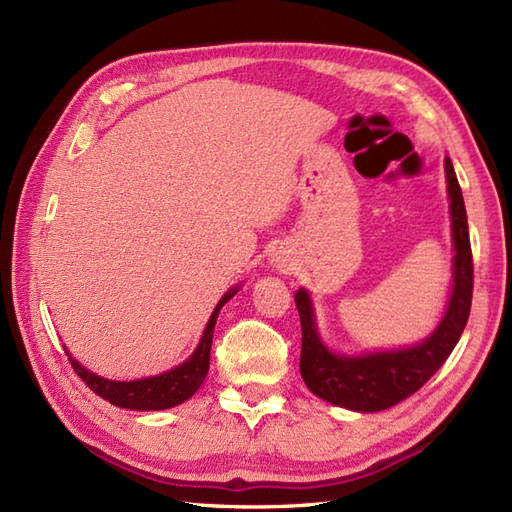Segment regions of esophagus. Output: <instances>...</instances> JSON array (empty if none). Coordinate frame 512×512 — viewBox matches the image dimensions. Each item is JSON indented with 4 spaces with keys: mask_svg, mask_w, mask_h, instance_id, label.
Returning a JSON list of instances; mask_svg holds the SVG:
<instances>
[{
    "mask_svg": "<svg viewBox=\"0 0 512 512\" xmlns=\"http://www.w3.org/2000/svg\"><path fill=\"white\" fill-rule=\"evenodd\" d=\"M277 265H280V267H286V260H282V258H280V260H277Z\"/></svg>",
    "mask_w": 512,
    "mask_h": 512,
    "instance_id": "esophagus-1",
    "label": "esophagus"
}]
</instances>
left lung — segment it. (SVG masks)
Wrapping results in <instances>:
<instances>
[{
    "label": "left lung",
    "mask_w": 512,
    "mask_h": 512,
    "mask_svg": "<svg viewBox=\"0 0 512 512\" xmlns=\"http://www.w3.org/2000/svg\"><path fill=\"white\" fill-rule=\"evenodd\" d=\"M453 222V290L442 322L421 344L404 350L342 356L320 342L314 307L301 288L294 303L301 318V376L307 389L333 406L356 412H380L404 401L436 374L466 329L472 307L474 265L468 215L451 158L444 160Z\"/></svg>",
    "instance_id": "obj_1"
}]
</instances>
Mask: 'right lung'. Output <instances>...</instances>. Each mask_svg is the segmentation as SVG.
<instances>
[{"label":"right lung","instance_id":"right-lung-1","mask_svg":"<svg viewBox=\"0 0 512 512\" xmlns=\"http://www.w3.org/2000/svg\"><path fill=\"white\" fill-rule=\"evenodd\" d=\"M237 288L228 290L218 307L213 309V314L207 322V329L200 337V344L196 346L194 354L188 361L177 365L175 369L164 371L160 376L143 378V380H132V382H117V380H106L96 374H91L79 361L72 359L70 352L66 350L68 359L74 367L79 378L89 386L91 391L100 395L102 399L111 401L113 406L128 408V410H166L183 404L185 399H190L200 384L205 382L207 371H209V354H211V342H213V327L215 320H218L220 309L224 303H228L235 297Z\"/></svg>","mask_w":512,"mask_h":512}]
</instances>
